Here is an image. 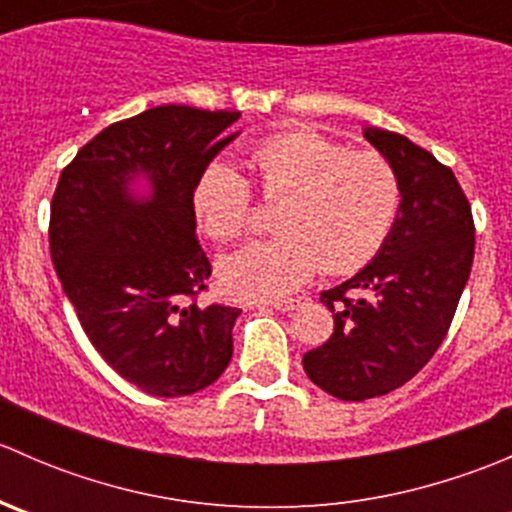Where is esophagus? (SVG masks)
<instances>
[{
    "label": "esophagus",
    "instance_id": "esophagus-1",
    "mask_svg": "<svg viewBox=\"0 0 512 512\" xmlns=\"http://www.w3.org/2000/svg\"><path fill=\"white\" fill-rule=\"evenodd\" d=\"M307 302V297L304 294H299V297H287V299H272V302H265L267 307L277 309V312H292V309L302 307V304Z\"/></svg>",
    "mask_w": 512,
    "mask_h": 512
}]
</instances>
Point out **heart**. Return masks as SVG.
<instances>
[{
	"instance_id": "b5f03b06",
	"label": "heart",
	"mask_w": 512,
	"mask_h": 512,
	"mask_svg": "<svg viewBox=\"0 0 512 512\" xmlns=\"http://www.w3.org/2000/svg\"><path fill=\"white\" fill-rule=\"evenodd\" d=\"M262 193L282 200L277 237L252 242L218 262L220 287L237 299L292 292L322 267L344 275L374 260L401 210V180L381 153L349 151L317 131H287L247 153ZM193 213L213 240H235L252 225L250 180L213 160L193 188Z\"/></svg>"
}]
</instances>
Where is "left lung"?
Listing matches in <instances>:
<instances>
[{"label":"left lung","mask_w":512,"mask_h":512,"mask_svg":"<svg viewBox=\"0 0 512 512\" xmlns=\"http://www.w3.org/2000/svg\"><path fill=\"white\" fill-rule=\"evenodd\" d=\"M364 138L399 173V218L364 270L322 292L334 334L302 359L309 379L342 401L389 394L428 364L476 250L471 205L453 170L401 133L364 128Z\"/></svg>","instance_id":"8db88e82"}]
</instances>
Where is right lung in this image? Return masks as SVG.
I'll list each match as a JSON object with an SVG mask.
<instances>
[{"label":"right lung","instance_id":"obj_1","mask_svg":"<svg viewBox=\"0 0 512 512\" xmlns=\"http://www.w3.org/2000/svg\"><path fill=\"white\" fill-rule=\"evenodd\" d=\"M237 118L170 103L111 123L66 165L51 200V262L86 337L151 396L195 394L232 359L240 309L195 302L213 270L195 237L193 188Z\"/></svg>","mask_w":512,"mask_h":512}]
</instances>
